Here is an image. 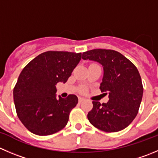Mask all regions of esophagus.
<instances>
[{
	"instance_id": "obj_1",
	"label": "esophagus",
	"mask_w": 158,
	"mask_h": 158,
	"mask_svg": "<svg viewBox=\"0 0 158 158\" xmlns=\"http://www.w3.org/2000/svg\"><path fill=\"white\" fill-rule=\"evenodd\" d=\"M85 100V99H84V98H82V97H79V102H82V101H84Z\"/></svg>"
}]
</instances>
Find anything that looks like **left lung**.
Here are the masks:
<instances>
[{
    "instance_id": "left-lung-1",
    "label": "left lung",
    "mask_w": 158,
    "mask_h": 158,
    "mask_svg": "<svg viewBox=\"0 0 158 158\" xmlns=\"http://www.w3.org/2000/svg\"><path fill=\"white\" fill-rule=\"evenodd\" d=\"M82 59L102 65L103 77L99 89L109 94L106 103L93 102V109L87 115L90 123L105 132L125 129L137 115L143 96V85L137 69L114 50H90L82 53Z\"/></svg>"
}]
</instances>
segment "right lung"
Listing matches in <instances>:
<instances>
[{
  "label": "right lung",
  "mask_w": 158,
  "mask_h": 158,
  "mask_svg": "<svg viewBox=\"0 0 158 158\" xmlns=\"http://www.w3.org/2000/svg\"><path fill=\"white\" fill-rule=\"evenodd\" d=\"M81 53L48 51L38 55L21 71L14 89L17 115L33 134L47 136L66 126L76 95L56 97V84L65 83L81 60Z\"/></svg>",
  "instance_id": "right-lung-1"
}]
</instances>
